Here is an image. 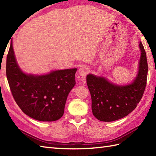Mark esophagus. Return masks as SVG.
<instances>
[{
  "label": "esophagus",
  "instance_id": "esophagus-1",
  "mask_svg": "<svg viewBox=\"0 0 156 156\" xmlns=\"http://www.w3.org/2000/svg\"><path fill=\"white\" fill-rule=\"evenodd\" d=\"M89 73V69L86 67V66H82L78 70V74L80 76V77L82 79H84V78L87 76V75Z\"/></svg>",
  "mask_w": 156,
  "mask_h": 156
}]
</instances>
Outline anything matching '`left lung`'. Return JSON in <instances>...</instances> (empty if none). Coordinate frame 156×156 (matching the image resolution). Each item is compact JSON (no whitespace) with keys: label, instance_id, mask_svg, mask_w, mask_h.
Wrapping results in <instances>:
<instances>
[{"label":"left lung","instance_id":"8db88e82","mask_svg":"<svg viewBox=\"0 0 156 156\" xmlns=\"http://www.w3.org/2000/svg\"><path fill=\"white\" fill-rule=\"evenodd\" d=\"M139 46L141 49L139 71L131 84L119 86L104 77L87 75L92 111L98 120L110 122L123 118L133 111L141 101L146 87L148 66L146 53L141 41Z\"/></svg>","mask_w":156,"mask_h":156}]
</instances>
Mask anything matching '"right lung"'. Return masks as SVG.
<instances>
[{
	"mask_svg": "<svg viewBox=\"0 0 156 156\" xmlns=\"http://www.w3.org/2000/svg\"><path fill=\"white\" fill-rule=\"evenodd\" d=\"M76 68L45 75L26 74L16 63L12 40L6 58V78L16 103L25 114L40 121H55L64 115L69 92L76 84Z\"/></svg>",
	"mask_w": 156,
	"mask_h": 156,
	"instance_id": "obj_1",
	"label": "right lung"
}]
</instances>
